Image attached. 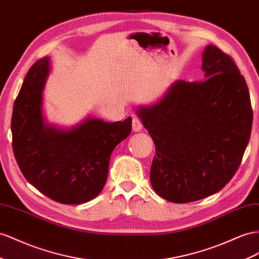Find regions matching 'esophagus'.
I'll use <instances>...</instances> for the list:
<instances>
[{
    "label": "esophagus",
    "mask_w": 259,
    "mask_h": 259,
    "mask_svg": "<svg viewBox=\"0 0 259 259\" xmlns=\"http://www.w3.org/2000/svg\"><path fill=\"white\" fill-rule=\"evenodd\" d=\"M132 125H133V131H134V132H141L142 128H143L142 120L136 115H134V117H133Z\"/></svg>",
    "instance_id": "34e87169"
}]
</instances>
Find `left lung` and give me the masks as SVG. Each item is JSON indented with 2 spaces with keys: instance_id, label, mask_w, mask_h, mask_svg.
I'll return each mask as SVG.
<instances>
[{
  "instance_id": "8db88e82",
  "label": "left lung",
  "mask_w": 259,
  "mask_h": 259,
  "mask_svg": "<svg viewBox=\"0 0 259 259\" xmlns=\"http://www.w3.org/2000/svg\"><path fill=\"white\" fill-rule=\"evenodd\" d=\"M200 81L178 80L162 100L138 110L156 146L150 182L184 204L219 192L239 169L253 124L247 83L218 47L202 53Z\"/></svg>"
}]
</instances>
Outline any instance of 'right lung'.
I'll return each mask as SVG.
<instances>
[{"mask_svg":"<svg viewBox=\"0 0 259 259\" xmlns=\"http://www.w3.org/2000/svg\"><path fill=\"white\" fill-rule=\"evenodd\" d=\"M49 72V58L34 63L14 102V156L26 180L39 192L61 204L79 205L102 191L111 153L130 135L132 117L114 123L89 117L69 131L49 126L42 115Z\"/></svg>","mask_w":259,"mask_h":259,"instance_id":"add662e5","label":"right lung"}]
</instances>
